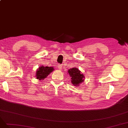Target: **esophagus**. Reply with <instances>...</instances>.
Listing matches in <instances>:
<instances>
[{"mask_svg": "<svg viewBox=\"0 0 128 128\" xmlns=\"http://www.w3.org/2000/svg\"><path fill=\"white\" fill-rule=\"evenodd\" d=\"M58 68H59V70H62V65L61 64H59L58 65Z\"/></svg>", "mask_w": 128, "mask_h": 128, "instance_id": "34e87169", "label": "esophagus"}]
</instances>
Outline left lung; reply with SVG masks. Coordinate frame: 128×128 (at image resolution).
Masks as SVG:
<instances>
[{
    "label": "left lung",
    "mask_w": 128,
    "mask_h": 128,
    "mask_svg": "<svg viewBox=\"0 0 128 128\" xmlns=\"http://www.w3.org/2000/svg\"><path fill=\"white\" fill-rule=\"evenodd\" d=\"M68 72L71 78V82L73 85L78 86L79 84L84 81V76L77 68H75L70 69Z\"/></svg>",
    "instance_id": "1"
}]
</instances>
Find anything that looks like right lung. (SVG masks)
<instances>
[{"mask_svg":"<svg viewBox=\"0 0 128 128\" xmlns=\"http://www.w3.org/2000/svg\"><path fill=\"white\" fill-rule=\"evenodd\" d=\"M53 68L49 66H42L40 67L38 71L36 72V79L39 80H42L46 78L49 73L52 71Z\"/></svg>","mask_w":128,"mask_h":128,"instance_id":"1","label":"right lung"}]
</instances>
